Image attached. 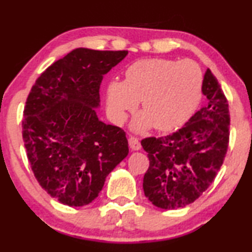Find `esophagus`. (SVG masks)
Wrapping results in <instances>:
<instances>
[{
    "label": "esophagus",
    "instance_id": "1",
    "mask_svg": "<svg viewBox=\"0 0 252 252\" xmlns=\"http://www.w3.org/2000/svg\"><path fill=\"white\" fill-rule=\"evenodd\" d=\"M128 143H129V148H130V149L134 150V151L141 149V143H140L139 139H136V137L130 136L129 139H128Z\"/></svg>",
    "mask_w": 252,
    "mask_h": 252
}]
</instances>
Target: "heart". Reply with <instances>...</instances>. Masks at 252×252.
I'll list each match as a JSON object with an SVG mask.
<instances>
[{
    "label": "heart",
    "instance_id": "b5f03b06",
    "mask_svg": "<svg viewBox=\"0 0 252 252\" xmlns=\"http://www.w3.org/2000/svg\"><path fill=\"white\" fill-rule=\"evenodd\" d=\"M203 74L195 62L143 58L130 64L125 80H112L106 88V106L113 122L119 123L140 99L143 112L132 123L134 130L154 125L168 132L187 120L202 96Z\"/></svg>",
    "mask_w": 252,
    "mask_h": 252
}]
</instances>
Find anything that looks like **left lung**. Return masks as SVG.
Masks as SVG:
<instances>
[{
  "mask_svg": "<svg viewBox=\"0 0 252 252\" xmlns=\"http://www.w3.org/2000/svg\"><path fill=\"white\" fill-rule=\"evenodd\" d=\"M202 93L206 105L185 126L164 137L142 140L149 157L143 178L146 197L157 208H184L215 180L229 140L228 103L212 72L206 70Z\"/></svg>",
  "mask_w": 252,
  "mask_h": 252,
  "instance_id": "left-lung-1",
  "label": "left lung"
}]
</instances>
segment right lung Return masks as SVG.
<instances>
[{
  "label": "right lung",
  "instance_id": "right-lung-1",
  "mask_svg": "<svg viewBox=\"0 0 252 252\" xmlns=\"http://www.w3.org/2000/svg\"><path fill=\"white\" fill-rule=\"evenodd\" d=\"M128 51L78 48L51 64L31 89L23 139L36 180L51 197L84 206L128 155L126 134L98 119L103 75Z\"/></svg>",
  "mask_w": 252,
  "mask_h": 252
}]
</instances>
